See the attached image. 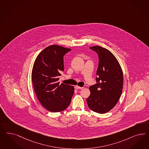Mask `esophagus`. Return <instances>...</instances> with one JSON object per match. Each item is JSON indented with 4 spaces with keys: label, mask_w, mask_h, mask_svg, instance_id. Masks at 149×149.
I'll return each mask as SVG.
<instances>
[{
    "label": "esophagus",
    "mask_w": 149,
    "mask_h": 149,
    "mask_svg": "<svg viewBox=\"0 0 149 149\" xmlns=\"http://www.w3.org/2000/svg\"><path fill=\"white\" fill-rule=\"evenodd\" d=\"M75 88H76V89H83V87H81V86H75Z\"/></svg>",
    "instance_id": "34e87169"
}]
</instances>
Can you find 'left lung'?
I'll list each match as a JSON object with an SVG mask.
<instances>
[{
  "instance_id": "left-lung-1",
  "label": "left lung",
  "mask_w": 149,
  "mask_h": 149,
  "mask_svg": "<svg viewBox=\"0 0 149 149\" xmlns=\"http://www.w3.org/2000/svg\"><path fill=\"white\" fill-rule=\"evenodd\" d=\"M99 57L96 84L89 87L91 95L87 99L89 109L99 113H105L115 106L123 89V76L115 56L100 46L90 47Z\"/></svg>"
}]
</instances>
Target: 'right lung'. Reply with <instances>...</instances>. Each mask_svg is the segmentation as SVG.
<instances>
[{
	"mask_svg": "<svg viewBox=\"0 0 149 149\" xmlns=\"http://www.w3.org/2000/svg\"><path fill=\"white\" fill-rule=\"evenodd\" d=\"M71 50L59 45L49 46L34 63L31 76L36 94L42 106L53 112L66 109L74 94L73 86L58 82L64 71L63 56Z\"/></svg>",
	"mask_w": 149,
	"mask_h": 149,
	"instance_id": "add662e5",
	"label": "right lung"
}]
</instances>
